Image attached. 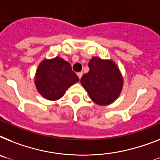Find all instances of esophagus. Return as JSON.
<instances>
[{
	"label": "esophagus",
	"mask_w": 160,
	"mask_h": 160,
	"mask_svg": "<svg viewBox=\"0 0 160 160\" xmlns=\"http://www.w3.org/2000/svg\"><path fill=\"white\" fill-rule=\"evenodd\" d=\"M82 75H83L82 72H78L77 76H78V77H79V79H81V77H82Z\"/></svg>",
	"instance_id": "1"
}]
</instances>
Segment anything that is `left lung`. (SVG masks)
I'll use <instances>...</instances> for the list:
<instances>
[{
    "label": "left lung",
    "mask_w": 160,
    "mask_h": 160,
    "mask_svg": "<svg viewBox=\"0 0 160 160\" xmlns=\"http://www.w3.org/2000/svg\"><path fill=\"white\" fill-rule=\"evenodd\" d=\"M89 72L80 79L88 95L95 103L107 105L113 102L122 89V76L111 61L92 58L88 62Z\"/></svg>",
    "instance_id": "left-lung-1"
}]
</instances>
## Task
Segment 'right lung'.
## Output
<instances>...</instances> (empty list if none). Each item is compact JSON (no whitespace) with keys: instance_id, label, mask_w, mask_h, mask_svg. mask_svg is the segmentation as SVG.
Here are the masks:
<instances>
[{"instance_id":"obj_1","label":"right lung","mask_w":160,"mask_h":160,"mask_svg":"<svg viewBox=\"0 0 160 160\" xmlns=\"http://www.w3.org/2000/svg\"><path fill=\"white\" fill-rule=\"evenodd\" d=\"M78 81L79 77L72 71L71 64L59 57L43 61L35 79L37 90L49 100L59 99L70 86Z\"/></svg>"}]
</instances>
